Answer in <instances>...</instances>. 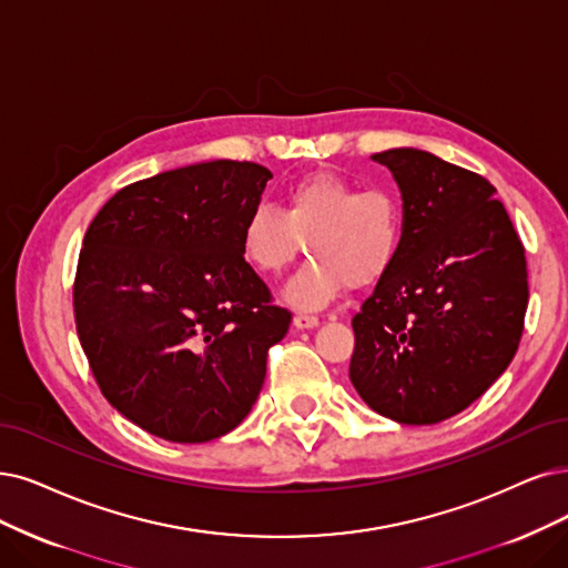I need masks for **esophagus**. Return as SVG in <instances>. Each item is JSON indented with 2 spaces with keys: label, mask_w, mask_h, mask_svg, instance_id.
Returning <instances> with one entry per match:
<instances>
[{
  "label": "esophagus",
  "mask_w": 568,
  "mask_h": 568,
  "mask_svg": "<svg viewBox=\"0 0 568 568\" xmlns=\"http://www.w3.org/2000/svg\"><path fill=\"white\" fill-rule=\"evenodd\" d=\"M292 325H295L297 329H313V327L321 325V321L316 316H306V313H297V316L292 318Z\"/></svg>",
  "instance_id": "esophagus-1"
}]
</instances>
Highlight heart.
I'll list each match as a JSON object with an SVG mask.
<instances>
[{"label":"heart","mask_w":568,"mask_h":568,"mask_svg":"<svg viewBox=\"0 0 568 568\" xmlns=\"http://www.w3.org/2000/svg\"><path fill=\"white\" fill-rule=\"evenodd\" d=\"M306 243V264L285 287L300 311H321L348 287L379 283L405 247V205L390 189H363L321 171L287 186L283 213L255 207L239 231L241 260L262 278H276Z\"/></svg>","instance_id":"1"}]
</instances>
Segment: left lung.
<instances>
[{
    "mask_svg": "<svg viewBox=\"0 0 568 568\" xmlns=\"http://www.w3.org/2000/svg\"><path fill=\"white\" fill-rule=\"evenodd\" d=\"M372 159L400 186L405 247L353 316L348 376L376 414L439 424L515 358L527 257L489 180L414 146Z\"/></svg>",
    "mask_w": 568,
    "mask_h": 568,
    "instance_id": "obj_1",
    "label": "left lung"
}]
</instances>
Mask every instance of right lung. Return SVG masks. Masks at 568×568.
I'll list each match as a JSON object with an SVG mask.
<instances>
[{"label": "right lung", "mask_w": 568, "mask_h": 568, "mask_svg": "<svg viewBox=\"0 0 568 568\" xmlns=\"http://www.w3.org/2000/svg\"><path fill=\"white\" fill-rule=\"evenodd\" d=\"M271 171L207 161L123 186L91 222L74 278L77 334L108 403L168 443H210L255 405L290 327L239 255Z\"/></svg>", "instance_id": "1"}]
</instances>
